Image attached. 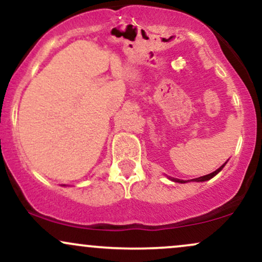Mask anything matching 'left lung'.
I'll use <instances>...</instances> for the list:
<instances>
[{
  "label": "left lung",
  "instance_id": "1",
  "mask_svg": "<svg viewBox=\"0 0 262 262\" xmlns=\"http://www.w3.org/2000/svg\"><path fill=\"white\" fill-rule=\"evenodd\" d=\"M225 164H227V162H224V164L222 165V166L219 167V169H217V170H215V171H213L212 173H208V175H204V176L197 177V179H193V181H197V182H202V181H207V180H210V179H212L213 176H215V175H217V173L219 172V171H222V169H223ZM171 180H172V181H175V182H180V183H185V182H186V181H183V180H179V179H171Z\"/></svg>",
  "mask_w": 262,
  "mask_h": 262
}]
</instances>
